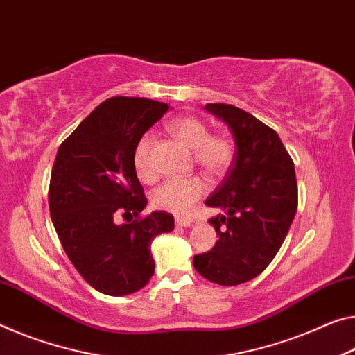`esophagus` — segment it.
<instances>
[{"label":"esophagus","instance_id":"1","mask_svg":"<svg viewBox=\"0 0 355 355\" xmlns=\"http://www.w3.org/2000/svg\"><path fill=\"white\" fill-rule=\"evenodd\" d=\"M175 224L178 227H189L193 224V219L191 218H183V216H177L175 218Z\"/></svg>","mask_w":355,"mask_h":355}]
</instances>
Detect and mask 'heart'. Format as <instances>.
Segmentation results:
<instances>
[{
	"mask_svg": "<svg viewBox=\"0 0 355 355\" xmlns=\"http://www.w3.org/2000/svg\"><path fill=\"white\" fill-rule=\"evenodd\" d=\"M171 132L180 144L191 150L196 164L210 175H221L232 164L235 156L234 142L223 134H208V128L198 116H180L168 125ZM153 136L145 132L137 140L132 151V166L139 180L151 183L156 173L151 167L150 151ZM207 184L199 177H183L167 180L155 189L151 202L156 208L175 215H187L202 196Z\"/></svg>",
	"mask_w": 355,
	"mask_h": 355,
	"instance_id": "heart-1",
	"label": "heart"
}]
</instances>
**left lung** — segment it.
Returning <instances> with one entry per match:
<instances>
[{
  "mask_svg": "<svg viewBox=\"0 0 355 355\" xmlns=\"http://www.w3.org/2000/svg\"><path fill=\"white\" fill-rule=\"evenodd\" d=\"M229 126L235 156L227 175L205 205L224 213L208 219L219 240L210 251L194 256V268L211 283H246L277 256L294 221L295 168L272 128L230 104H207Z\"/></svg>",
  "mask_w": 355,
  "mask_h": 355,
  "instance_id": "obj_1",
  "label": "left lung"
}]
</instances>
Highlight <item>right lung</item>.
I'll list each match as a JSON object with an SVG mask.
<instances>
[{
    "instance_id": "obj_1",
    "label": "right lung",
    "mask_w": 355,
    "mask_h": 355,
    "mask_svg": "<svg viewBox=\"0 0 355 355\" xmlns=\"http://www.w3.org/2000/svg\"><path fill=\"white\" fill-rule=\"evenodd\" d=\"M168 110L147 98H109L60 145L49 188L50 216L72 266L105 295L142 289L155 273L150 245L173 230V216L147 205L132 166L142 134ZM118 214L134 217L116 225Z\"/></svg>"
}]
</instances>
